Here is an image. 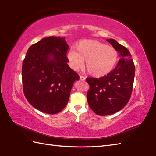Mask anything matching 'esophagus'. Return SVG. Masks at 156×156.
I'll return each instance as SVG.
<instances>
[{"mask_svg": "<svg viewBox=\"0 0 156 156\" xmlns=\"http://www.w3.org/2000/svg\"><path fill=\"white\" fill-rule=\"evenodd\" d=\"M80 80H81V81H85L86 80V78L84 77H83V76H80Z\"/></svg>", "mask_w": 156, "mask_h": 156, "instance_id": "esophagus-1", "label": "esophagus"}]
</instances>
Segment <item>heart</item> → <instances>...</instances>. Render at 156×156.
I'll list each match as a JSON object with an SVG mask.
<instances>
[{
  "mask_svg": "<svg viewBox=\"0 0 156 156\" xmlns=\"http://www.w3.org/2000/svg\"><path fill=\"white\" fill-rule=\"evenodd\" d=\"M76 51H69L68 57L74 70L82 68L86 60L88 73L94 77H101L110 73L118 60V53L112 47L96 40H82L77 45Z\"/></svg>",
  "mask_w": 156,
  "mask_h": 156,
  "instance_id": "1",
  "label": "heart"
}]
</instances>
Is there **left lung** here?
Here are the masks:
<instances>
[{"instance_id":"8db88e82","label":"left lung","mask_w":156,"mask_h":156,"mask_svg":"<svg viewBox=\"0 0 156 156\" xmlns=\"http://www.w3.org/2000/svg\"><path fill=\"white\" fill-rule=\"evenodd\" d=\"M118 52L120 59L116 68L100 78H87L90 85L87 101L91 109L100 116L122 110L129 101L133 89L135 68L126 48L114 40H107Z\"/></svg>"}]
</instances>
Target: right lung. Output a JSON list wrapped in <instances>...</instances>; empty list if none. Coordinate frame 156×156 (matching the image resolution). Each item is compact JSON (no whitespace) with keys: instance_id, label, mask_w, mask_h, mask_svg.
<instances>
[{"instance_id":"add662e5","label":"right lung","mask_w":156,"mask_h":156,"mask_svg":"<svg viewBox=\"0 0 156 156\" xmlns=\"http://www.w3.org/2000/svg\"><path fill=\"white\" fill-rule=\"evenodd\" d=\"M65 37H45L30 46L23 62L24 94L36 109L56 114L67 105L79 75L68 64Z\"/></svg>"}]
</instances>
